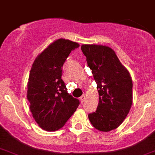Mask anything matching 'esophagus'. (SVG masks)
<instances>
[{
    "mask_svg": "<svg viewBox=\"0 0 155 155\" xmlns=\"http://www.w3.org/2000/svg\"><path fill=\"white\" fill-rule=\"evenodd\" d=\"M86 98V96H84H84H82L81 98H80V101H81V103H84V101H85Z\"/></svg>",
    "mask_w": 155,
    "mask_h": 155,
    "instance_id": "1",
    "label": "esophagus"
}]
</instances>
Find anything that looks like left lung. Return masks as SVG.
Listing matches in <instances>:
<instances>
[{
	"mask_svg": "<svg viewBox=\"0 0 155 155\" xmlns=\"http://www.w3.org/2000/svg\"><path fill=\"white\" fill-rule=\"evenodd\" d=\"M81 49L92 70L99 94L96 110L88 114V118L98 130H113L123 122L133 104L130 74L110 47L82 45Z\"/></svg>",
	"mask_w": 155,
	"mask_h": 155,
	"instance_id": "obj_1",
	"label": "left lung"
}]
</instances>
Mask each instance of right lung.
<instances>
[{
  "label": "right lung",
  "mask_w": 155,
  "mask_h": 155,
  "mask_svg": "<svg viewBox=\"0 0 155 155\" xmlns=\"http://www.w3.org/2000/svg\"><path fill=\"white\" fill-rule=\"evenodd\" d=\"M79 47L76 42L59 39L40 54L32 64L27 98L35 120L46 131L61 128L80 104L67 92L61 79L63 64L71 50Z\"/></svg>",
  "instance_id": "right-lung-1"
}]
</instances>
